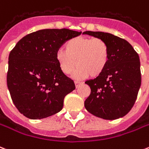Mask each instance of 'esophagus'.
<instances>
[{
  "label": "esophagus",
  "mask_w": 149,
  "mask_h": 149,
  "mask_svg": "<svg viewBox=\"0 0 149 149\" xmlns=\"http://www.w3.org/2000/svg\"><path fill=\"white\" fill-rule=\"evenodd\" d=\"M80 84H83V83L79 82V81H75V85H76V87H78Z\"/></svg>",
  "instance_id": "1"
}]
</instances>
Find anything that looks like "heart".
Instances as JSON below:
<instances>
[{
  "label": "heart",
  "mask_w": 149,
  "mask_h": 149,
  "mask_svg": "<svg viewBox=\"0 0 149 149\" xmlns=\"http://www.w3.org/2000/svg\"><path fill=\"white\" fill-rule=\"evenodd\" d=\"M110 58L107 42L102 38L74 37L64 44V50L56 52V60L60 70L65 75L74 72L77 79L88 76L96 77L106 69Z\"/></svg>",
  "instance_id": "heart-1"
}]
</instances>
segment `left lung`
<instances>
[{
    "label": "left lung",
    "instance_id": "left-lung-1",
    "mask_svg": "<svg viewBox=\"0 0 149 149\" xmlns=\"http://www.w3.org/2000/svg\"><path fill=\"white\" fill-rule=\"evenodd\" d=\"M90 36L107 42L110 58L106 69L85 84L91 94L84 102L86 109L104 120H116L130 112L138 97L141 83L140 59L126 40L104 32L86 31Z\"/></svg>",
    "mask_w": 149,
    "mask_h": 149
}]
</instances>
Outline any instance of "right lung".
<instances>
[{
  "label": "right lung",
  "mask_w": 149,
  "mask_h": 149,
  "mask_svg": "<svg viewBox=\"0 0 149 149\" xmlns=\"http://www.w3.org/2000/svg\"><path fill=\"white\" fill-rule=\"evenodd\" d=\"M81 33L40 29L22 37L11 51L7 85L14 105L26 117L44 119L62 109L65 95L76 87L60 70L56 52Z\"/></svg>",
  "instance_id": "obj_1"
}]
</instances>
